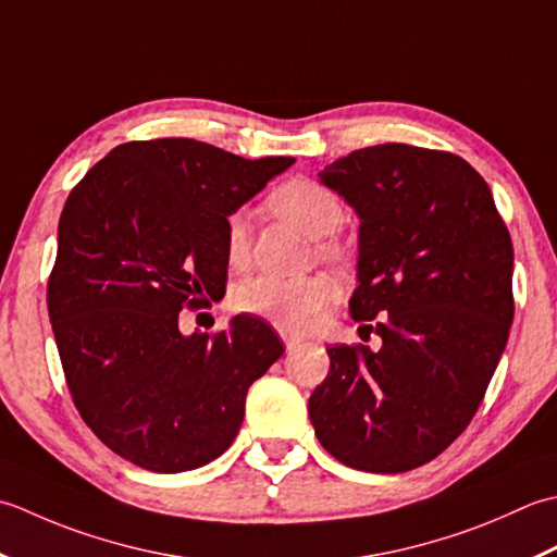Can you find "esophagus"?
<instances>
[{
  "instance_id": "1",
  "label": "esophagus",
  "mask_w": 557,
  "mask_h": 557,
  "mask_svg": "<svg viewBox=\"0 0 557 557\" xmlns=\"http://www.w3.org/2000/svg\"><path fill=\"white\" fill-rule=\"evenodd\" d=\"M281 336H283V344H286L288 354H293V350L302 344L300 336H293V334H281Z\"/></svg>"
}]
</instances>
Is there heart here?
<instances>
[{
    "instance_id": "heart-1",
    "label": "heart",
    "mask_w": 557,
    "mask_h": 557,
    "mask_svg": "<svg viewBox=\"0 0 557 557\" xmlns=\"http://www.w3.org/2000/svg\"><path fill=\"white\" fill-rule=\"evenodd\" d=\"M271 207L281 219L290 221L308 237L334 235L346 221V209L336 191L324 187L317 180H290L271 195ZM225 262L240 269L249 252V225L247 213L235 209L225 215ZM322 257H338V247L329 240L317 243ZM336 288L326 276L312 274L300 278L257 276L249 278L233 293L235 310L259 317L276 326L283 334H305L322 322V317L334 300Z\"/></svg>"
}]
</instances>
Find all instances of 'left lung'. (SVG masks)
I'll use <instances>...</instances> for the list:
<instances>
[{
  "instance_id": "8db88e82",
  "label": "left lung",
  "mask_w": 557,
  "mask_h": 557,
  "mask_svg": "<svg viewBox=\"0 0 557 557\" xmlns=\"http://www.w3.org/2000/svg\"><path fill=\"white\" fill-rule=\"evenodd\" d=\"M320 177L360 215L350 317L382 348H326L308 404L314 435L350 469L411 471L467 430L500 362L512 237L485 180L449 151L368 146Z\"/></svg>"
}]
</instances>
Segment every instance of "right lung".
<instances>
[{
  "instance_id": "add662e5",
  "label": "right lung",
  "mask_w": 557,
  "mask_h": 557,
  "mask_svg": "<svg viewBox=\"0 0 557 557\" xmlns=\"http://www.w3.org/2000/svg\"><path fill=\"white\" fill-rule=\"evenodd\" d=\"M293 161H247L197 139L127 141L72 189L48 312L76 411L122 459L177 473L233 445L249 384L281 358V338L245 314L183 336L177 317L221 298L225 215Z\"/></svg>"
}]
</instances>
